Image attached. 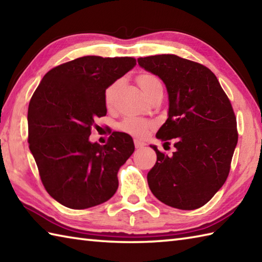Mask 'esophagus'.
Instances as JSON below:
<instances>
[{"mask_svg":"<svg viewBox=\"0 0 262 262\" xmlns=\"http://www.w3.org/2000/svg\"><path fill=\"white\" fill-rule=\"evenodd\" d=\"M134 144H135L136 148H141V147H143V146L145 145L142 141H138V140H134Z\"/></svg>","mask_w":262,"mask_h":262,"instance_id":"esophagus-1","label":"esophagus"}]
</instances>
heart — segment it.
Returning <instances> with one entry per match:
<instances>
[{
    "label": "heart",
    "mask_w": 262,
    "mask_h": 262,
    "mask_svg": "<svg viewBox=\"0 0 262 262\" xmlns=\"http://www.w3.org/2000/svg\"><path fill=\"white\" fill-rule=\"evenodd\" d=\"M137 81L147 96L150 95L152 92L157 89V87L162 86L161 81L159 80L158 77L150 75V74L140 75L137 78ZM118 86H119V81H115L114 84H111L105 90L104 101H105V104L107 106H110L112 104V102H114V97H115V94L118 90ZM148 126H150L148 122H146L144 120H141V119H137V118H127V119L122 121L120 125L122 130L126 133H129V134H133V135H137V136H141L144 134L148 128Z\"/></svg>",
    "instance_id": "heart-1"
}]
</instances>
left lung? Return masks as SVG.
I'll list each match as a JSON object with an SVG mask.
<instances>
[{"label":"left lung","mask_w":262,"mask_h":262,"mask_svg":"<svg viewBox=\"0 0 262 262\" xmlns=\"http://www.w3.org/2000/svg\"><path fill=\"white\" fill-rule=\"evenodd\" d=\"M137 62L166 85L169 109L157 138L175 141L171 157L156 145L157 162L147 173L159 201L181 210L209 202L224 183L237 144L232 104L211 70L173 54L138 58Z\"/></svg>","instance_id":"left-lung-1"}]
</instances>
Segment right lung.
<instances>
[{"label":"right lung","instance_id":"obj_1","mask_svg":"<svg viewBox=\"0 0 262 262\" xmlns=\"http://www.w3.org/2000/svg\"><path fill=\"white\" fill-rule=\"evenodd\" d=\"M135 66L128 56H81L51 69L33 94L29 150L45 189L62 206L87 209L116 193L118 171L134 152V142L115 132L102 146L90 141L91 127L106 115L105 90Z\"/></svg>","mask_w":262,"mask_h":262}]
</instances>
